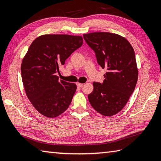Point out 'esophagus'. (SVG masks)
Instances as JSON below:
<instances>
[{"label":"esophagus","instance_id":"obj_1","mask_svg":"<svg viewBox=\"0 0 161 161\" xmlns=\"http://www.w3.org/2000/svg\"><path fill=\"white\" fill-rule=\"evenodd\" d=\"M84 85V84H81V83H77V86L79 87V88H80V87H81Z\"/></svg>","mask_w":161,"mask_h":161}]
</instances>
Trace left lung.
Listing matches in <instances>:
<instances>
[{
  "label": "left lung",
  "instance_id": "obj_1",
  "mask_svg": "<svg viewBox=\"0 0 161 161\" xmlns=\"http://www.w3.org/2000/svg\"><path fill=\"white\" fill-rule=\"evenodd\" d=\"M84 39L96 56L98 64L107 72L103 83L93 82L88 95L95 111L112 116L124 108L135 89L138 70L135 53L124 37L110 32L84 34Z\"/></svg>",
  "mask_w": 161,
  "mask_h": 161
}]
</instances>
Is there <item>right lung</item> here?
<instances>
[{
  "label": "right lung",
  "instance_id": "1",
  "mask_svg": "<svg viewBox=\"0 0 161 161\" xmlns=\"http://www.w3.org/2000/svg\"><path fill=\"white\" fill-rule=\"evenodd\" d=\"M82 44L81 36L44 35L30 45L22 61V81L29 100L42 115L55 118L69 107L77 86L59 80L56 73Z\"/></svg>",
  "mask_w": 161,
  "mask_h": 161
}]
</instances>
